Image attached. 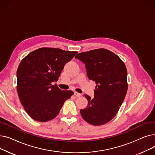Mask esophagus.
I'll return each mask as SVG.
<instances>
[{
  "label": "esophagus",
  "instance_id": "34e87169",
  "mask_svg": "<svg viewBox=\"0 0 155 155\" xmlns=\"http://www.w3.org/2000/svg\"><path fill=\"white\" fill-rule=\"evenodd\" d=\"M74 95H75L77 97H80L81 96H82V94H79V93L77 92H75L74 93Z\"/></svg>",
  "mask_w": 155,
  "mask_h": 155
}]
</instances>
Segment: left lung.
Masks as SVG:
<instances>
[{
	"mask_svg": "<svg viewBox=\"0 0 155 155\" xmlns=\"http://www.w3.org/2000/svg\"><path fill=\"white\" fill-rule=\"evenodd\" d=\"M75 58L85 63L87 74L96 84L94 97H85L88 105L80 109L82 118L94 126L112 120L123 104L127 91V72L124 63L106 49L78 53Z\"/></svg>",
	"mask_w": 155,
	"mask_h": 155,
	"instance_id": "left-lung-1",
	"label": "left lung"
}]
</instances>
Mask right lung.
I'll use <instances>...</instances> for the list:
<instances>
[{
    "label": "right lung",
    "instance_id": "1",
    "mask_svg": "<svg viewBox=\"0 0 155 155\" xmlns=\"http://www.w3.org/2000/svg\"><path fill=\"white\" fill-rule=\"evenodd\" d=\"M78 52L41 48L28 54L17 71V91L28 114L39 122L49 121L59 114L64 102L73 94L52 83L60 76L65 64Z\"/></svg>",
    "mask_w": 155,
    "mask_h": 155
}]
</instances>
